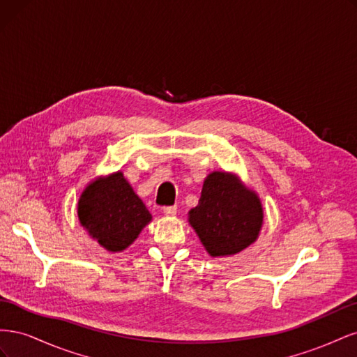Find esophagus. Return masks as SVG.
I'll use <instances>...</instances> for the list:
<instances>
[{"label": "esophagus", "instance_id": "esophagus-1", "mask_svg": "<svg viewBox=\"0 0 357 357\" xmlns=\"http://www.w3.org/2000/svg\"><path fill=\"white\" fill-rule=\"evenodd\" d=\"M164 214L165 215H176L177 214V207H176V205H171V207H164Z\"/></svg>", "mask_w": 357, "mask_h": 357}]
</instances>
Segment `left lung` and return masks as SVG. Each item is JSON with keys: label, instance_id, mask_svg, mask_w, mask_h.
<instances>
[{"label": "left lung", "instance_id": "1", "mask_svg": "<svg viewBox=\"0 0 357 357\" xmlns=\"http://www.w3.org/2000/svg\"><path fill=\"white\" fill-rule=\"evenodd\" d=\"M264 210L256 193L228 172L214 171L204 180L199 202L189 223L213 257L240 253L262 228Z\"/></svg>", "mask_w": 357, "mask_h": 357}]
</instances>
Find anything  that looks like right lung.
<instances>
[{"label":"right lung","instance_id":"obj_1","mask_svg":"<svg viewBox=\"0 0 357 357\" xmlns=\"http://www.w3.org/2000/svg\"><path fill=\"white\" fill-rule=\"evenodd\" d=\"M79 220L105 250L122 252L152 220L121 171L89 183L79 199Z\"/></svg>","mask_w":357,"mask_h":357}]
</instances>
